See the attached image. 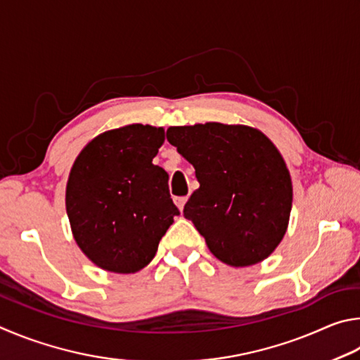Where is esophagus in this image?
I'll use <instances>...</instances> for the list:
<instances>
[{
    "label": "esophagus",
    "mask_w": 360,
    "mask_h": 360,
    "mask_svg": "<svg viewBox=\"0 0 360 360\" xmlns=\"http://www.w3.org/2000/svg\"><path fill=\"white\" fill-rule=\"evenodd\" d=\"M174 200H175V205L179 207V210L181 212V210H184V207H185V204H186L188 198H175Z\"/></svg>",
    "instance_id": "1"
}]
</instances>
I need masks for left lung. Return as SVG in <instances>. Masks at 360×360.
Instances as JSON below:
<instances>
[{"mask_svg": "<svg viewBox=\"0 0 360 360\" xmlns=\"http://www.w3.org/2000/svg\"><path fill=\"white\" fill-rule=\"evenodd\" d=\"M169 143L196 169L199 188L185 204L212 255L232 267L266 259L286 234L292 181L259 129L243 124L170 126Z\"/></svg>", "mask_w": 360, "mask_h": 360, "instance_id": "obj_1", "label": "left lung"}]
</instances>
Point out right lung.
Returning <instances> with one entry per match:
<instances>
[{"label": "right lung", "instance_id": "right-lung-1", "mask_svg": "<svg viewBox=\"0 0 360 360\" xmlns=\"http://www.w3.org/2000/svg\"><path fill=\"white\" fill-rule=\"evenodd\" d=\"M164 129L128 124L105 131L75 158L66 185V212L84 255L113 274H136L153 259L180 212L169 175L153 158Z\"/></svg>", "mask_w": 360, "mask_h": 360}]
</instances>
